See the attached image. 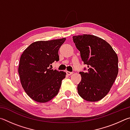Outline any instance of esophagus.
<instances>
[{
    "instance_id": "obj_1",
    "label": "esophagus",
    "mask_w": 130,
    "mask_h": 130,
    "mask_svg": "<svg viewBox=\"0 0 130 130\" xmlns=\"http://www.w3.org/2000/svg\"><path fill=\"white\" fill-rule=\"evenodd\" d=\"M67 74H68V75H71V74H73V72H69V71H67Z\"/></svg>"
}]
</instances>
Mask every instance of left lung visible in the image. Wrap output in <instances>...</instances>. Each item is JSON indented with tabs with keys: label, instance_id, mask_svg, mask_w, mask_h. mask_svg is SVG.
<instances>
[{
	"label": "left lung",
	"instance_id": "obj_1",
	"mask_svg": "<svg viewBox=\"0 0 130 130\" xmlns=\"http://www.w3.org/2000/svg\"><path fill=\"white\" fill-rule=\"evenodd\" d=\"M87 72H80L78 93L88 102H98L108 93L118 76V57L111 46L102 38L90 34L73 37Z\"/></svg>",
	"mask_w": 130,
	"mask_h": 130
}]
</instances>
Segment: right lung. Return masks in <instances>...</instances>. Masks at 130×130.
Here are the masks:
<instances>
[{"label": "right lung", "mask_w": 130, "mask_h": 130, "mask_svg": "<svg viewBox=\"0 0 130 130\" xmlns=\"http://www.w3.org/2000/svg\"><path fill=\"white\" fill-rule=\"evenodd\" d=\"M65 40L63 38L34 42L21 55L18 73L22 86L37 102L46 103L58 93L66 73L49 67L59 60L58 50Z\"/></svg>", "instance_id": "right-lung-1"}]
</instances>
